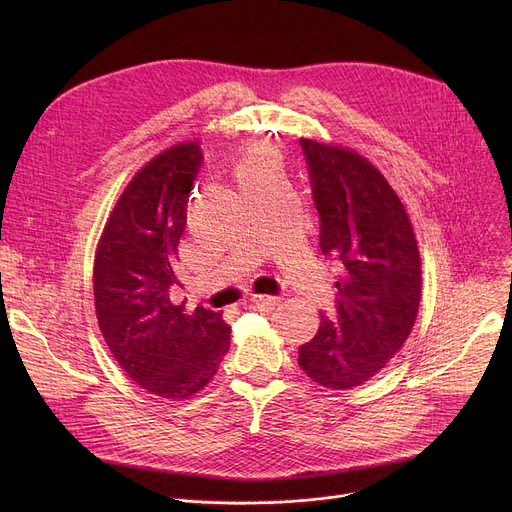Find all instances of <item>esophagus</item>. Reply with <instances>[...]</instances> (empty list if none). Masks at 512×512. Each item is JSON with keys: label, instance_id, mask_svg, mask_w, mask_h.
I'll return each instance as SVG.
<instances>
[{"label": "esophagus", "instance_id": "esophagus-1", "mask_svg": "<svg viewBox=\"0 0 512 512\" xmlns=\"http://www.w3.org/2000/svg\"><path fill=\"white\" fill-rule=\"evenodd\" d=\"M251 304L259 310H273L277 304H279V298L277 296H251Z\"/></svg>", "mask_w": 512, "mask_h": 512}]
</instances>
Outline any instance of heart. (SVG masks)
Masks as SVG:
<instances>
[{
	"mask_svg": "<svg viewBox=\"0 0 512 512\" xmlns=\"http://www.w3.org/2000/svg\"><path fill=\"white\" fill-rule=\"evenodd\" d=\"M277 164H279L277 152L273 148H265V145H261V148H251L243 152L235 160L233 176L237 184H247L263 176H275Z\"/></svg>",
	"mask_w": 512,
	"mask_h": 512,
	"instance_id": "1",
	"label": "heart"
}]
</instances>
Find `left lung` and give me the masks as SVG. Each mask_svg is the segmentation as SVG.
Returning <instances> with one entry per match:
<instances>
[{
  "label": "left lung",
  "mask_w": 512,
  "mask_h": 512,
  "mask_svg": "<svg viewBox=\"0 0 512 512\" xmlns=\"http://www.w3.org/2000/svg\"><path fill=\"white\" fill-rule=\"evenodd\" d=\"M320 214V251L338 267L336 318L320 316L300 367L348 391L379 375L409 338L421 300V257L409 214L387 178L336 143L300 139Z\"/></svg>",
  "instance_id": "1"
}]
</instances>
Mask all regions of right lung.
<instances>
[{"label":"right lung","instance_id":"add662e5","mask_svg":"<svg viewBox=\"0 0 512 512\" xmlns=\"http://www.w3.org/2000/svg\"><path fill=\"white\" fill-rule=\"evenodd\" d=\"M196 141H180L135 172L101 233L93 294L101 334L125 375L152 395L182 401L204 389L231 346L223 314L170 302Z\"/></svg>","mask_w":512,"mask_h":512}]
</instances>
